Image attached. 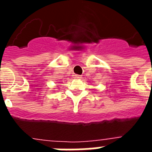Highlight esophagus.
Returning <instances> with one entry per match:
<instances>
[{"label":"esophagus","instance_id":"obj_1","mask_svg":"<svg viewBox=\"0 0 152 152\" xmlns=\"http://www.w3.org/2000/svg\"><path fill=\"white\" fill-rule=\"evenodd\" d=\"M75 78H76V79H81L82 76H80V75H75Z\"/></svg>","mask_w":152,"mask_h":152}]
</instances>
